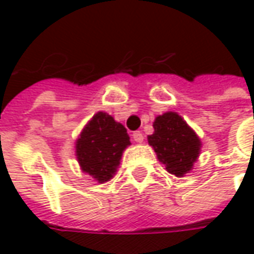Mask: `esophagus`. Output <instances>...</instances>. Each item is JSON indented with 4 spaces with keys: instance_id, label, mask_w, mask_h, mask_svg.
<instances>
[{
    "instance_id": "34e87169",
    "label": "esophagus",
    "mask_w": 254,
    "mask_h": 254,
    "mask_svg": "<svg viewBox=\"0 0 254 254\" xmlns=\"http://www.w3.org/2000/svg\"><path fill=\"white\" fill-rule=\"evenodd\" d=\"M132 138H134L135 142L141 144V142L144 141V134H142L141 131H134V132H132Z\"/></svg>"
}]
</instances>
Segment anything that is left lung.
I'll list each match as a JSON object with an SVG mask.
<instances>
[{
    "label": "left lung",
    "instance_id": "left-lung-1",
    "mask_svg": "<svg viewBox=\"0 0 254 254\" xmlns=\"http://www.w3.org/2000/svg\"><path fill=\"white\" fill-rule=\"evenodd\" d=\"M154 132L148 144L154 148L159 162L176 178H183L193 169L201 152V139L176 112L156 116Z\"/></svg>",
    "mask_w": 254,
    "mask_h": 254
}]
</instances>
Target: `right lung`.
Instances as JSON below:
<instances>
[{
  "mask_svg": "<svg viewBox=\"0 0 254 254\" xmlns=\"http://www.w3.org/2000/svg\"><path fill=\"white\" fill-rule=\"evenodd\" d=\"M131 145L123 124L106 112H98L85 124L75 141V155L79 168L98 183L113 178L124 149Z\"/></svg>",
  "mask_w": 254,
  "mask_h": 254,
  "instance_id": "1",
  "label": "right lung"
}]
</instances>
